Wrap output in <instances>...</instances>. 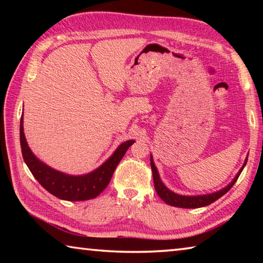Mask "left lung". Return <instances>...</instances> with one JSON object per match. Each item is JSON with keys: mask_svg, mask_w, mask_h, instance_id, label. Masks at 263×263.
Segmentation results:
<instances>
[{"mask_svg": "<svg viewBox=\"0 0 263 263\" xmlns=\"http://www.w3.org/2000/svg\"><path fill=\"white\" fill-rule=\"evenodd\" d=\"M247 159L245 160V162L242 164V167L240 168V171L238 172V174L234 176V179L230 182V183L222 188L220 190L216 191V193L212 194H205V195H194V196H186V195H180L176 194L174 191H172L171 189H168L166 185H164L163 182L160 179L158 168L155 167L154 160L152 154H151V168H152V173H153V181H154V188L157 190V193L159 195V197L162 199L164 203H167L168 205L172 206H176V208H183V209H196V208H202V206H206L209 204L213 203L217 201L218 198H220L222 195H225L228 191L232 188L233 184L237 182L239 175L241 174L243 167L246 166L247 163Z\"/></svg>", "mask_w": 263, "mask_h": 263, "instance_id": "8db88e82", "label": "left lung"}]
</instances>
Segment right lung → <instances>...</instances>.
Listing matches in <instances>:
<instances>
[{
  "instance_id": "add662e5",
  "label": "right lung",
  "mask_w": 263,
  "mask_h": 263,
  "mask_svg": "<svg viewBox=\"0 0 263 263\" xmlns=\"http://www.w3.org/2000/svg\"><path fill=\"white\" fill-rule=\"evenodd\" d=\"M20 139L23 159L34 179L53 196L70 202L87 201L97 197L109 184L116 167L128 147L135 142V140L122 142L112 155L92 172L83 175H69L47 166L30 149L24 135L23 116L21 118Z\"/></svg>"
}]
</instances>
